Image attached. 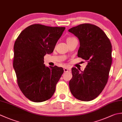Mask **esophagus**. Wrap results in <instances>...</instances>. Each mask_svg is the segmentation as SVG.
<instances>
[{
    "label": "esophagus",
    "instance_id": "1",
    "mask_svg": "<svg viewBox=\"0 0 122 122\" xmlns=\"http://www.w3.org/2000/svg\"><path fill=\"white\" fill-rule=\"evenodd\" d=\"M63 70H64V72H67V71H70V69H68L67 68H64L63 69Z\"/></svg>",
    "mask_w": 122,
    "mask_h": 122
}]
</instances>
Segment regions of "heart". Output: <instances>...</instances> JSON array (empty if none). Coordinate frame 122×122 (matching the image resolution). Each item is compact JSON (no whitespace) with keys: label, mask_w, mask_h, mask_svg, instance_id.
Segmentation results:
<instances>
[{"label":"heart","mask_w":122,"mask_h":122,"mask_svg":"<svg viewBox=\"0 0 122 122\" xmlns=\"http://www.w3.org/2000/svg\"><path fill=\"white\" fill-rule=\"evenodd\" d=\"M73 38H75V37H68V38H67V39H66V41L70 40H71V39H73Z\"/></svg>","instance_id":"1"}]
</instances>
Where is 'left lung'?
I'll return each instance as SVG.
<instances>
[{"label":"left lung","mask_w":122,"mask_h":122,"mask_svg":"<svg viewBox=\"0 0 122 122\" xmlns=\"http://www.w3.org/2000/svg\"><path fill=\"white\" fill-rule=\"evenodd\" d=\"M69 32L79 40L78 56L88 62L83 71L75 67L71 69L70 92L80 101H92L99 96L108 81L112 62L111 41L103 30L92 24H80Z\"/></svg>","instance_id":"8db88e82"}]
</instances>
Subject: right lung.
<instances>
[{"instance_id": "obj_1", "label": "right lung", "mask_w": 122, "mask_h": 122, "mask_svg": "<svg viewBox=\"0 0 122 122\" xmlns=\"http://www.w3.org/2000/svg\"><path fill=\"white\" fill-rule=\"evenodd\" d=\"M65 28L35 24L25 28L15 41L13 67L17 82L24 95L31 101H46L56 91L63 69L45 66L44 56L53 52Z\"/></svg>"}]
</instances>
